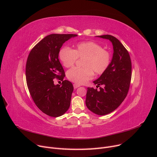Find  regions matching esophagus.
Here are the masks:
<instances>
[{
	"label": "esophagus",
	"mask_w": 157,
	"mask_h": 157,
	"mask_svg": "<svg viewBox=\"0 0 157 157\" xmlns=\"http://www.w3.org/2000/svg\"><path fill=\"white\" fill-rule=\"evenodd\" d=\"M80 86V84H76V83H75V84H73V87H74V88L75 89H76V88H78L79 86Z\"/></svg>",
	"instance_id": "obj_1"
}]
</instances>
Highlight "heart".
<instances>
[{"label":"heart","instance_id":"1","mask_svg":"<svg viewBox=\"0 0 157 157\" xmlns=\"http://www.w3.org/2000/svg\"><path fill=\"white\" fill-rule=\"evenodd\" d=\"M59 58L64 67L69 68L75 65L77 58L82 59V68L75 67L68 71L67 78L78 84H84L92 79L94 74L101 75L109 68L111 54L103 49L102 45L94 41L78 43L75 50L63 46L59 52Z\"/></svg>","mask_w":157,"mask_h":157}]
</instances>
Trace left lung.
<instances>
[{"label": "left lung", "instance_id": "left-lung-1", "mask_svg": "<svg viewBox=\"0 0 157 157\" xmlns=\"http://www.w3.org/2000/svg\"><path fill=\"white\" fill-rule=\"evenodd\" d=\"M99 36L112 42L114 53L109 68L94 81L99 90L88 88L86 105L96 115H105L118 108L127 96L132 78V62L128 50L117 38L110 35Z\"/></svg>", "mask_w": 157, "mask_h": 157}]
</instances>
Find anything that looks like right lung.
<instances>
[{"label": "right lung", "mask_w": 157, "mask_h": 157, "mask_svg": "<svg viewBox=\"0 0 157 157\" xmlns=\"http://www.w3.org/2000/svg\"><path fill=\"white\" fill-rule=\"evenodd\" d=\"M75 34H52L33 47L28 56L25 75L28 89L40 110L50 117L61 116L70 107L73 92L72 83L67 80L58 58L61 47ZM63 81L54 85L53 79Z\"/></svg>", "instance_id": "right-lung-1"}]
</instances>
